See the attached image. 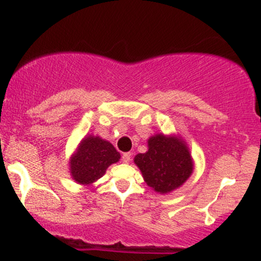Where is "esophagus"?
<instances>
[{
    "instance_id": "34e87169",
    "label": "esophagus",
    "mask_w": 261,
    "mask_h": 261,
    "mask_svg": "<svg viewBox=\"0 0 261 261\" xmlns=\"http://www.w3.org/2000/svg\"><path fill=\"white\" fill-rule=\"evenodd\" d=\"M130 156H132V153L130 152H126V153H123L122 154V162L123 163H129L130 162Z\"/></svg>"
}]
</instances>
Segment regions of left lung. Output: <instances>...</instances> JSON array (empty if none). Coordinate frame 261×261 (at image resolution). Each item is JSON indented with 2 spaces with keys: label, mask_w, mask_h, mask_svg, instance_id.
Returning a JSON list of instances; mask_svg holds the SVG:
<instances>
[{
  "label": "left lung",
  "mask_w": 261,
  "mask_h": 261,
  "mask_svg": "<svg viewBox=\"0 0 261 261\" xmlns=\"http://www.w3.org/2000/svg\"><path fill=\"white\" fill-rule=\"evenodd\" d=\"M134 162L148 187L160 194L180 187L194 169L187 146L176 138L163 134L149 138L148 151L139 153Z\"/></svg>",
  "instance_id": "8db88e82"
}]
</instances>
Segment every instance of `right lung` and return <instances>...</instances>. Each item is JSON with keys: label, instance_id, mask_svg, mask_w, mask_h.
Listing matches in <instances>:
<instances>
[{"label": "right lung", "instance_id": "add662e5", "mask_svg": "<svg viewBox=\"0 0 261 261\" xmlns=\"http://www.w3.org/2000/svg\"><path fill=\"white\" fill-rule=\"evenodd\" d=\"M120 153L110 142L98 137L85 138L71 159L72 178L80 184H90L105 174L109 165L119 162Z\"/></svg>", "mask_w": 261, "mask_h": 261}]
</instances>
